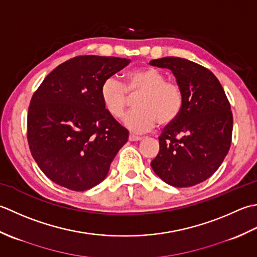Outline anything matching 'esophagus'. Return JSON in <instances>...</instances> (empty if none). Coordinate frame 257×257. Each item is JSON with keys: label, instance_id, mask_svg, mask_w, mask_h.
<instances>
[{"label": "esophagus", "instance_id": "1", "mask_svg": "<svg viewBox=\"0 0 257 257\" xmlns=\"http://www.w3.org/2000/svg\"><path fill=\"white\" fill-rule=\"evenodd\" d=\"M128 140L131 141V142H138V141L142 140V138H141V136H136V135H134V134H130Z\"/></svg>", "mask_w": 257, "mask_h": 257}]
</instances>
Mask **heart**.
Masks as SVG:
<instances>
[{
	"mask_svg": "<svg viewBox=\"0 0 257 257\" xmlns=\"http://www.w3.org/2000/svg\"><path fill=\"white\" fill-rule=\"evenodd\" d=\"M101 99L114 118L123 116L128 96H136L135 109L124 117L123 123L133 133H145L156 122L166 125L179 117L184 104V94L179 83L167 81L163 72L155 67H143L127 72L124 85L109 76L101 85Z\"/></svg>",
	"mask_w": 257,
	"mask_h": 257,
	"instance_id": "obj_1",
	"label": "heart"
}]
</instances>
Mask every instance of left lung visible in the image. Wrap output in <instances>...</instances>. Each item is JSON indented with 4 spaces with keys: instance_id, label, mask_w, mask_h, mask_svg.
<instances>
[{
    "instance_id": "obj_1",
    "label": "left lung",
    "mask_w": 257,
    "mask_h": 257,
    "mask_svg": "<svg viewBox=\"0 0 257 257\" xmlns=\"http://www.w3.org/2000/svg\"><path fill=\"white\" fill-rule=\"evenodd\" d=\"M150 64L171 70L184 94L179 117L159 136L151 166L172 186L196 185L216 172L231 148V104L216 76L197 63L170 56Z\"/></svg>"
}]
</instances>
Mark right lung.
<instances>
[{"label": "right lung", "instance_id": "1", "mask_svg": "<svg viewBox=\"0 0 257 257\" xmlns=\"http://www.w3.org/2000/svg\"><path fill=\"white\" fill-rule=\"evenodd\" d=\"M114 56L80 55L41 83L28 112V142L42 172L56 184L86 191L105 179L128 132L104 107L101 85L130 64Z\"/></svg>", "mask_w": 257, "mask_h": 257}]
</instances>
